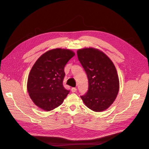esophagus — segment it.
<instances>
[{"label": "esophagus", "mask_w": 149, "mask_h": 149, "mask_svg": "<svg viewBox=\"0 0 149 149\" xmlns=\"http://www.w3.org/2000/svg\"><path fill=\"white\" fill-rule=\"evenodd\" d=\"M71 91L73 93H76V91H77V89H76V88H71Z\"/></svg>", "instance_id": "34e87169"}]
</instances>
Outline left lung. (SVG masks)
I'll use <instances>...</instances> for the list:
<instances>
[{
    "label": "left lung",
    "instance_id": "left-lung-1",
    "mask_svg": "<svg viewBox=\"0 0 149 149\" xmlns=\"http://www.w3.org/2000/svg\"><path fill=\"white\" fill-rule=\"evenodd\" d=\"M77 55L88 79V91L81 97L85 105L94 111L107 109L116 100L119 89L114 65L97 49H78Z\"/></svg>",
    "mask_w": 149,
    "mask_h": 149
}]
</instances>
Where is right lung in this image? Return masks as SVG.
I'll return each instance as SVG.
<instances>
[{
    "label": "right lung",
    "mask_w": 149,
    "mask_h": 149,
    "mask_svg": "<svg viewBox=\"0 0 149 149\" xmlns=\"http://www.w3.org/2000/svg\"><path fill=\"white\" fill-rule=\"evenodd\" d=\"M74 55L70 49H53L35 63L29 75L27 90L36 106L49 111L61 104L70 93L63 84L64 68Z\"/></svg>",
    "instance_id": "obj_1"
}]
</instances>
